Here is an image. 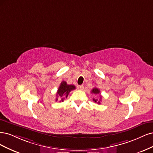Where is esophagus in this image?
Here are the masks:
<instances>
[{
	"label": "esophagus",
	"mask_w": 153,
	"mask_h": 153,
	"mask_svg": "<svg viewBox=\"0 0 153 153\" xmlns=\"http://www.w3.org/2000/svg\"><path fill=\"white\" fill-rule=\"evenodd\" d=\"M77 89L79 90H82L84 89V86L82 85H79L77 86Z\"/></svg>",
	"instance_id": "1"
}]
</instances>
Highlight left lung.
<instances>
[{
    "mask_svg": "<svg viewBox=\"0 0 153 153\" xmlns=\"http://www.w3.org/2000/svg\"><path fill=\"white\" fill-rule=\"evenodd\" d=\"M91 93H93V94H95V95H97V94H99V93H100V90H99V89H98V88H93V89L91 90ZM101 98H102V97H101V96H100V100L98 102V103H99V104L100 103ZM93 100L95 102H97V101H98V100H97V99H95V98H93Z\"/></svg>",
    "mask_w": 153,
    "mask_h": 153,
    "instance_id": "obj_1",
    "label": "left lung"
}]
</instances>
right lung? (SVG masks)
Segmentation results:
<instances>
[{
	"label": "right lung",
	"instance_id": "right-lung-1",
	"mask_svg": "<svg viewBox=\"0 0 153 153\" xmlns=\"http://www.w3.org/2000/svg\"><path fill=\"white\" fill-rule=\"evenodd\" d=\"M76 89V86L74 85H68L67 84L65 81H62L60 84L59 88L58 89L57 93H56V100H58V97H59L61 98L60 102H63V100L65 99V97L67 98L69 94V93L73 90Z\"/></svg>",
	"mask_w": 153,
	"mask_h": 153
}]
</instances>
